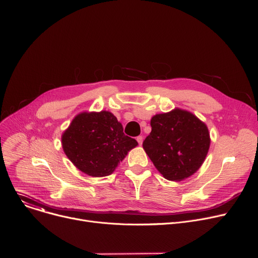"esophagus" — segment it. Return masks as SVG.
<instances>
[{"mask_svg":"<svg viewBox=\"0 0 258 258\" xmlns=\"http://www.w3.org/2000/svg\"><path fill=\"white\" fill-rule=\"evenodd\" d=\"M136 140H137V142L139 144V146H141V145H142V141H144V137H142V136H138V137L136 138Z\"/></svg>","mask_w":258,"mask_h":258,"instance_id":"34e87169","label":"esophagus"}]
</instances>
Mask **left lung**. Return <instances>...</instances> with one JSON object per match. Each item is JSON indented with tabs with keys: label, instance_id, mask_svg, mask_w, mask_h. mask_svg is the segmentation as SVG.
I'll use <instances>...</instances> for the list:
<instances>
[{
	"label": "left lung",
	"instance_id": "8db88e82",
	"mask_svg": "<svg viewBox=\"0 0 258 258\" xmlns=\"http://www.w3.org/2000/svg\"><path fill=\"white\" fill-rule=\"evenodd\" d=\"M142 147L163 176L179 182L202 166L211 145L206 124L194 113L175 108L151 119Z\"/></svg>",
	"mask_w": 258,
	"mask_h": 258
}]
</instances>
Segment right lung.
Here are the masks:
<instances>
[{"label": "right lung", "instance_id": "obj_1", "mask_svg": "<svg viewBox=\"0 0 258 258\" xmlns=\"http://www.w3.org/2000/svg\"><path fill=\"white\" fill-rule=\"evenodd\" d=\"M62 149L85 174H111L138 142L123 133L122 124L109 111L81 112L61 136Z\"/></svg>", "mask_w": 258, "mask_h": 258}]
</instances>
